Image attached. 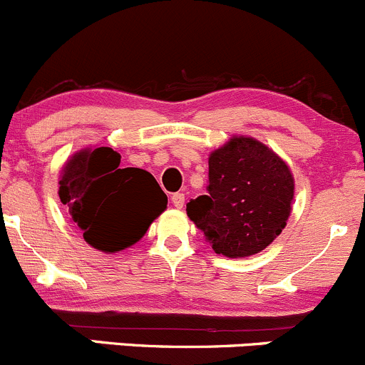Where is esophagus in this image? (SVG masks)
Wrapping results in <instances>:
<instances>
[{"instance_id":"esophagus-1","label":"esophagus","mask_w":365,"mask_h":365,"mask_svg":"<svg viewBox=\"0 0 365 365\" xmlns=\"http://www.w3.org/2000/svg\"><path fill=\"white\" fill-rule=\"evenodd\" d=\"M171 201H173V205L176 206V208H182L183 203H185V194L175 192V194H173V196H171Z\"/></svg>"}]
</instances>
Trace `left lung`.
<instances>
[{
  "label": "left lung",
  "instance_id": "obj_1",
  "mask_svg": "<svg viewBox=\"0 0 365 365\" xmlns=\"http://www.w3.org/2000/svg\"><path fill=\"white\" fill-rule=\"evenodd\" d=\"M206 190L187 203V215L217 254L245 257L284 230L295 183L268 146L240 135L210 155Z\"/></svg>",
  "mask_w": 365,
  "mask_h": 365
}]
</instances>
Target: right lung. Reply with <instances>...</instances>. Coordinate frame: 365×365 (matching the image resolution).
Returning a JSON list of instances; mask_svg holds the SVG:
<instances>
[{"mask_svg": "<svg viewBox=\"0 0 365 365\" xmlns=\"http://www.w3.org/2000/svg\"><path fill=\"white\" fill-rule=\"evenodd\" d=\"M58 194L84 240L102 252L141 240L168 205L148 171L120 169V155L108 146L76 153L61 173Z\"/></svg>", "mask_w": 365, "mask_h": 365, "instance_id": "add662e5", "label": "right lung"}]
</instances>
